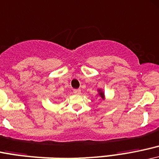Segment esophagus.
Wrapping results in <instances>:
<instances>
[{
	"mask_svg": "<svg viewBox=\"0 0 159 159\" xmlns=\"http://www.w3.org/2000/svg\"><path fill=\"white\" fill-rule=\"evenodd\" d=\"M74 94H79L81 93V90H80V89H74Z\"/></svg>",
	"mask_w": 159,
	"mask_h": 159,
	"instance_id": "34e87169",
	"label": "esophagus"
}]
</instances>
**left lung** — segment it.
Masks as SVG:
<instances>
[{
  "instance_id": "1",
  "label": "left lung",
  "mask_w": 159,
  "mask_h": 159,
  "mask_svg": "<svg viewBox=\"0 0 159 159\" xmlns=\"http://www.w3.org/2000/svg\"><path fill=\"white\" fill-rule=\"evenodd\" d=\"M99 94H100V96H101V97L102 98V99H103V96H104V94H103V92H100Z\"/></svg>"
}]
</instances>
